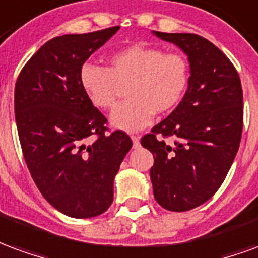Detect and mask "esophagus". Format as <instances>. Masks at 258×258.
Instances as JSON below:
<instances>
[{
	"instance_id": "34e87169",
	"label": "esophagus",
	"mask_w": 258,
	"mask_h": 258,
	"mask_svg": "<svg viewBox=\"0 0 258 258\" xmlns=\"http://www.w3.org/2000/svg\"><path fill=\"white\" fill-rule=\"evenodd\" d=\"M131 140H133V145H134V148H138V146H140V137H138V135H131Z\"/></svg>"
}]
</instances>
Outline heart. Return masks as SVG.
I'll use <instances>...</instances> for the list:
<instances>
[{"instance_id": "heart-1", "label": "heart", "mask_w": 258, "mask_h": 258, "mask_svg": "<svg viewBox=\"0 0 258 258\" xmlns=\"http://www.w3.org/2000/svg\"><path fill=\"white\" fill-rule=\"evenodd\" d=\"M190 69L182 53L164 52L162 48L134 44L109 58V66L84 63L80 84L92 105L110 109L116 102L117 84H125L127 99L110 114V124L124 131H138L157 113L178 106L188 90Z\"/></svg>"}]
</instances>
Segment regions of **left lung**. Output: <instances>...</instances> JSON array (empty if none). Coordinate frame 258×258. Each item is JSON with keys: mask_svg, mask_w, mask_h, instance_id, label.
Wrapping results in <instances>:
<instances>
[{"mask_svg": "<svg viewBox=\"0 0 258 258\" xmlns=\"http://www.w3.org/2000/svg\"><path fill=\"white\" fill-rule=\"evenodd\" d=\"M153 34L181 48L190 79L182 101L142 137L152 152L153 195L170 211H188L216 194L236 156L243 128V92L236 69L209 40L190 33ZM173 136L167 146L159 140Z\"/></svg>", "mask_w": 258, "mask_h": 258, "instance_id": "8db88e82", "label": "left lung"}]
</instances>
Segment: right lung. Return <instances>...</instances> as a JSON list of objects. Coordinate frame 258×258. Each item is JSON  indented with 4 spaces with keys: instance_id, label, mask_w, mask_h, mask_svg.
<instances>
[{
    "instance_id": "add662e5",
    "label": "right lung",
    "mask_w": 258,
    "mask_h": 258,
    "mask_svg": "<svg viewBox=\"0 0 258 258\" xmlns=\"http://www.w3.org/2000/svg\"><path fill=\"white\" fill-rule=\"evenodd\" d=\"M118 29L55 37L31 56L15 85L16 127L31 178L56 210L73 218L109 209L114 177L133 146L124 131L105 134L106 117L80 84L81 66Z\"/></svg>"
}]
</instances>
